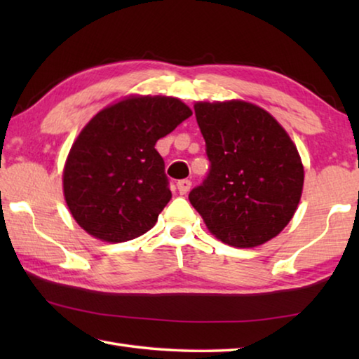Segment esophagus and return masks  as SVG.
Instances as JSON below:
<instances>
[{"mask_svg": "<svg viewBox=\"0 0 359 359\" xmlns=\"http://www.w3.org/2000/svg\"><path fill=\"white\" fill-rule=\"evenodd\" d=\"M190 188H191V180L182 179L177 182V190L180 194H187L188 191H190Z\"/></svg>", "mask_w": 359, "mask_h": 359, "instance_id": "1", "label": "esophagus"}]
</instances>
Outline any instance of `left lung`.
Here are the masks:
<instances>
[{
	"label": "left lung",
	"instance_id": "obj_1",
	"mask_svg": "<svg viewBox=\"0 0 359 359\" xmlns=\"http://www.w3.org/2000/svg\"><path fill=\"white\" fill-rule=\"evenodd\" d=\"M194 115L210 163L188 199L212 234L257 247L280 233L299 204L304 168L277 120L244 101L196 102Z\"/></svg>",
	"mask_w": 359,
	"mask_h": 359
}]
</instances>
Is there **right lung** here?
Masks as SVG:
<instances>
[{"instance_id": "add662e5", "label": "right lung", "mask_w": 359, "mask_h": 359, "mask_svg": "<svg viewBox=\"0 0 359 359\" xmlns=\"http://www.w3.org/2000/svg\"><path fill=\"white\" fill-rule=\"evenodd\" d=\"M190 115L177 98L136 96L88 121L63 171L66 204L88 234L125 242L154 228L172 198L155 144Z\"/></svg>"}]
</instances>
